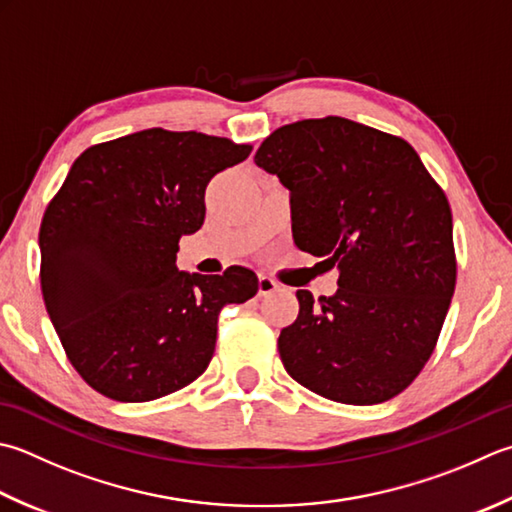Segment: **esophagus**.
Wrapping results in <instances>:
<instances>
[{"mask_svg":"<svg viewBox=\"0 0 512 512\" xmlns=\"http://www.w3.org/2000/svg\"><path fill=\"white\" fill-rule=\"evenodd\" d=\"M257 290H259V297H268V295H273L275 290H279V284L275 282V279H270L266 275H259Z\"/></svg>","mask_w":512,"mask_h":512,"instance_id":"34e87169","label":"esophagus"}]
</instances>
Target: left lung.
I'll return each mask as SVG.
<instances>
[{"label":"left lung","instance_id":"left-lung-1","mask_svg":"<svg viewBox=\"0 0 512 512\" xmlns=\"http://www.w3.org/2000/svg\"><path fill=\"white\" fill-rule=\"evenodd\" d=\"M255 164L290 190L295 244L339 268V290H297L277 339L286 373L339 404H382L433 355L455 293L446 193L406 139L328 115L270 133Z\"/></svg>","mask_w":512,"mask_h":512}]
</instances>
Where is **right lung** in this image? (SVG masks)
I'll return each mask as SVG.
<instances>
[{"instance_id":"add662e5","label":"right lung","mask_w":512,"mask_h":512,"mask_svg":"<svg viewBox=\"0 0 512 512\" xmlns=\"http://www.w3.org/2000/svg\"><path fill=\"white\" fill-rule=\"evenodd\" d=\"M253 146L148 128L86 148L39 226V282L68 362L115 402H153L208 368L217 317L257 275H188L179 239L202 228L206 186Z\"/></svg>"}]
</instances>
